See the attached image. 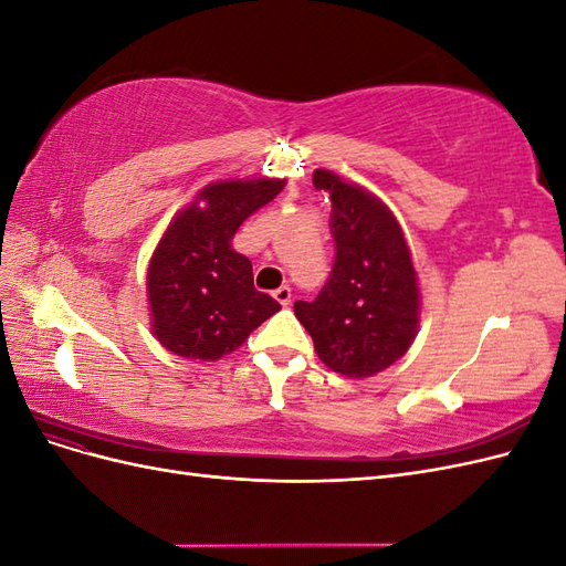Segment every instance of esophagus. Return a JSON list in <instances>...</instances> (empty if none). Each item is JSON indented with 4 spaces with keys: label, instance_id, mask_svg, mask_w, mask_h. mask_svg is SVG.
I'll use <instances>...</instances> for the list:
<instances>
[{
    "label": "esophagus",
    "instance_id": "esophagus-1",
    "mask_svg": "<svg viewBox=\"0 0 566 566\" xmlns=\"http://www.w3.org/2000/svg\"><path fill=\"white\" fill-rule=\"evenodd\" d=\"M273 297H276V302L281 306H290V300H293V290H290L287 285H283L279 290H273Z\"/></svg>",
    "mask_w": 566,
    "mask_h": 566
}]
</instances>
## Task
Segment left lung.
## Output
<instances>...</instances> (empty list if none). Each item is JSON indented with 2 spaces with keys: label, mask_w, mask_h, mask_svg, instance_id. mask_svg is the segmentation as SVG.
Segmentation results:
<instances>
[{
  "label": "left lung",
  "mask_w": 566,
  "mask_h": 566,
  "mask_svg": "<svg viewBox=\"0 0 566 566\" xmlns=\"http://www.w3.org/2000/svg\"><path fill=\"white\" fill-rule=\"evenodd\" d=\"M328 191L335 262L314 302H295V316L331 370L370 378L408 352L418 335V273L397 217L358 184L316 169Z\"/></svg>",
  "instance_id": "1"
}]
</instances>
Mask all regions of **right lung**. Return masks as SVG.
Masks as SVG:
<instances>
[{
  "label": "right lung",
  "instance_id": "obj_1",
  "mask_svg": "<svg viewBox=\"0 0 566 566\" xmlns=\"http://www.w3.org/2000/svg\"><path fill=\"white\" fill-rule=\"evenodd\" d=\"M283 186L285 179L266 177L214 181L169 221L146 276L153 335L165 349L217 361L281 310L254 290L252 264L231 238Z\"/></svg>",
  "mask_w": 566,
  "mask_h": 566
}]
</instances>
